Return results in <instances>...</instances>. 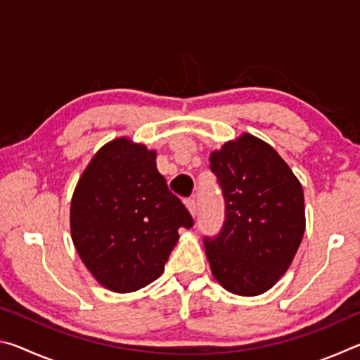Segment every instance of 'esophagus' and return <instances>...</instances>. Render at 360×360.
<instances>
[{"instance_id":"obj_1","label":"esophagus","mask_w":360,"mask_h":360,"mask_svg":"<svg viewBox=\"0 0 360 360\" xmlns=\"http://www.w3.org/2000/svg\"><path fill=\"white\" fill-rule=\"evenodd\" d=\"M186 206H187V210H188V212H191L192 216L197 214V202H195L193 198H187L186 200Z\"/></svg>"}]
</instances>
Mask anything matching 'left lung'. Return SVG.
Masks as SVG:
<instances>
[{"instance_id":"1","label":"left lung","mask_w":360,"mask_h":360,"mask_svg":"<svg viewBox=\"0 0 360 360\" xmlns=\"http://www.w3.org/2000/svg\"><path fill=\"white\" fill-rule=\"evenodd\" d=\"M210 162L225 198L221 233L205 238L211 273L231 294L260 295L288 271L302 243V184L270 144L249 133L212 150Z\"/></svg>"}]
</instances>
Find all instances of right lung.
<instances>
[{
  "label": "right lung",
  "instance_id": "obj_1",
  "mask_svg": "<svg viewBox=\"0 0 360 360\" xmlns=\"http://www.w3.org/2000/svg\"><path fill=\"white\" fill-rule=\"evenodd\" d=\"M157 152L127 136L106 143L89 162L71 198V238L103 288L135 292L162 275L181 227L193 219L168 191Z\"/></svg>",
  "mask_w": 360,
  "mask_h": 360
}]
</instances>
